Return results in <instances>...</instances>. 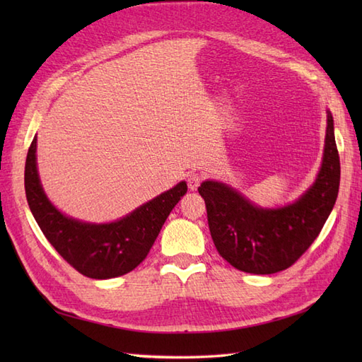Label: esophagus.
Returning a JSON list of instances; mask_svg holds the SVG:
<instances>
[{"label": "esophagus", "instance_id": "1", "mask_svg": "<svg viewBox=\"0 0 362 362\" xmlns=\"http://www.w3.org/2000/svg\"><path fill=\"white\" fill-rule=\"evenodd\" d=\"M188 188L191 189V191H196L197 189V187L201 185V182H202V175L201 174H197V173H191L189 175H188Z\"/></svg>", "mask_w": 362, "mask_h": 362}]
</instances>
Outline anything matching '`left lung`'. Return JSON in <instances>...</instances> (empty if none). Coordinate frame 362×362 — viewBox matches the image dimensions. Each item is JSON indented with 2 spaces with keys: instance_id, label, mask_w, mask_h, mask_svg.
Returning <instances> with one entry per match:
<instances>
[{
  "instance_id": "left-lung-1",
  "label": "left lung",
  "mask_w": 362,
  "mask_h": 362,
  "mask_svg": "<svg viewBox=\"0 0 362 362\" xmlns=\"http://www.w3.org/2000/svg\"><path fill=\"white\" fill-rule=\"evenodd\" d=\"M341 180L333 117L328 112L325 151L314 185L297 202L276 210L252 205L224 183L206 180L199 194L206 205L209 227L219 255L249 274L288 269L310 249L332 213Z\"/></svg>"
}]
</instances>
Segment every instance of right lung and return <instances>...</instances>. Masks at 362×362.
<instances>
[{"label": "right lung", "mask_w": 362, "mask_h": 362, "mask_svg": "<svg viewBox=\"0 0 362 362\" xmlns=\"http://www.w3.org/2000/svg\"><path fill=\"white\" fill-rule=\"evenodd\" d=\"M37 138L29 146L25 166V189L38 227L68 264L88 279L124 275L148 257L169 213L187 193V183L141 205L112 224H86L64 216L46 199L35 163Z\"/></svg>", "instance_id": "right-lung-1"}]
</instances>
